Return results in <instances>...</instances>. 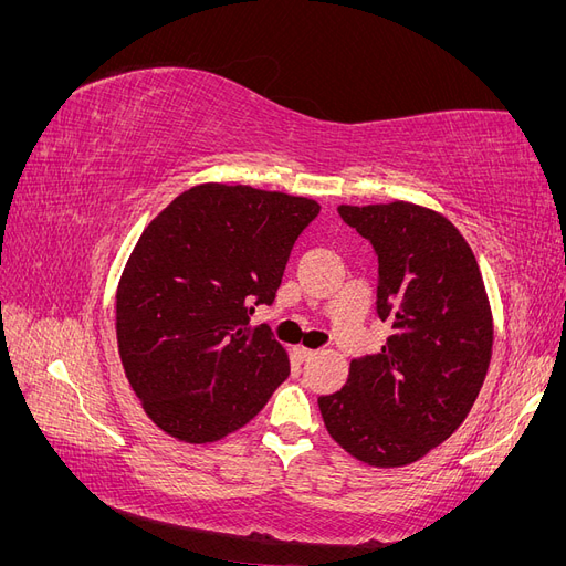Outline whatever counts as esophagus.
Here are the masks:
<instances>
[{
	"label": "esophagus",
	"mask_w": 566,
	"mask_h": 566,
	"mask_svg": "<svg viewBox=\"0 0 566 566\" xmlns=\"http://www.w3.org/2000/svg\"><path fill=\"white\" fill-rule=\"evenodd\" d=\"M293 354H295V358H297L300 364H304V361H310V358H314L316 352L314 349H306V347H295Z\"/></svg>",
	"instance_id": "obj_1"
}]
</instances>
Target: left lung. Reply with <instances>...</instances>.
Wrapping results in <instances>:
<instances>
[{"label":"left lung","mask_w":566,"mask_h":566,"mask_svg":"<svg viewBox=\"0 0 566 566\" xmlns=\"http://www.w3.org/2000/svg\"><path fill=\"white\" fill-rule=\"evenodd\" d=\"M378 256L375 314L391 325L378 354L349 364L318 397L325 430L375 468L416 462L447 441L484 385L493 323L482 273L447 217L413 202L339 205Z\"/></svg>","instance_id":"1"}]
</instances>
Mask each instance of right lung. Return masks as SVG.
<instances>
[{
  "label": "right lung",
  "instance_id": "1",
  "mask_svg": "<svg viewBox=\"0 0 566 566\" xmlns=\"http://www.w3.org/2000/svg\"><path fill=\"white\" fill-rule=\"evenodd\" d=\"M321 205L252 186L200 184L144 229L117 285V349L148 418L179 441L250 422L290 373L254 306L271 304L290 250Z\"/></svg>",
  "mask_w": 566,
  "mask_h": 566
}]
</instances>
